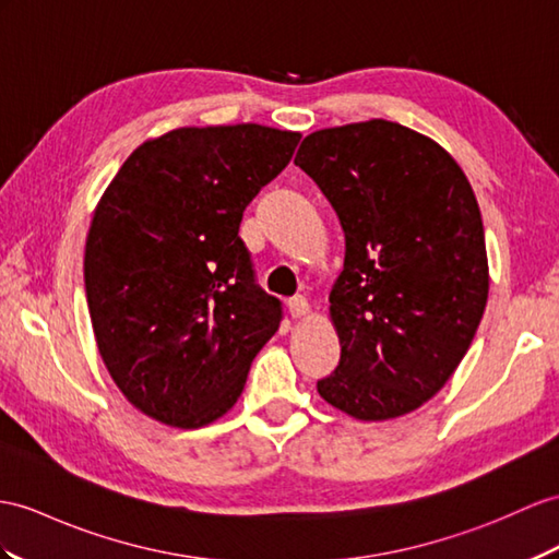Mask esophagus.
Wrapping results in <instances>:
<instances>
[{"mask_svg": "<svg viewBox=\"0 0 559 559\" xmlns=\"http://www.w3.org/2000/svg\"><path fill=\"white\" fill-rule=\"evenodd\" d=\"M287 308H289V316L292 318H306L308 316V301L304 296H294V298H289V304H287Z\"/></svg>", "mask_w": 559, "mask_h": 559, "instance_id": "obj_1", "label": "esophagus"}]
</instances>
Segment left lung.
Listing matches in <instances>:
<instances>
[{
  "label": "left lung",
  "mask_w": 559,
  "mask_h": 559,
  "mask_svg": "<svg viewBox=\"0 0 559 559\" xmlns=\"http://www.w3.org/2000/svg\"><path fill=\"white\" fill-rule=\"evenodd\" d=\"M294 163L346 237L330 294L342 358L318 393L360 421L413 413L453 377L488 301L467 175L427 134L382 118L308 134Z\"/></svg>",
  "instance_id": "1"
}]
</instances>
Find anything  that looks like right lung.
<instances>
[{"label": "right lung", "mask_w": 559, "mask_h": 559, "mask_svg": "<svg viewBox=\"0 0 559 559\" xmlns=\"http://www.w3.org/2000/svg\"><path fill=\"white\" fill-rule=\"evenodd\" d=\"M301 132L258 122L146 140L106 187L85 243V292L108 374L160 425L199 429L241 396L282 306L239 239L249 201Z\"/></svg>", "instance_id": "right-lung-1"}]
</instances>
